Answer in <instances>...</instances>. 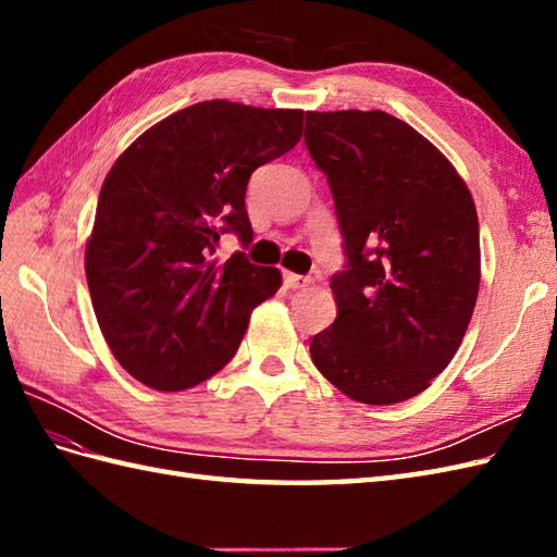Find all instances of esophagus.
<instances>
[{"mask_svg": "<svg viewBox=\"0 0 557 557\" xmlns=\"http://www.w3.org/2000/svg\"><path fill=\"white\" fill-rule=\"evenodd\" d=\"M311 285V277H304V275H297V272H285V287L289 289H304Z\"/></svg>", "mask_w": 557, "mask_h": 557, "instance_id": "1", "label": "esophagus"}]
</instances>
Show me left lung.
I'll return each mask as SVG.
<instances>
[{
	"label": "left lung",
	"mask_w": 557,
	"mask_h": 557,
	"mask_svg": "<svg viewBox=\"0 0 557 557\" xmlns=\"http://www.w3.org/2000/svg\"><path fill=\"white\" fill-rule=\"evenodd\" d=\"M304 140L347 253L330 280L337 318L311 339V359L347 397L397 405L447 369L474 313V198L429 138L387 112H306Z\"/></svg>",
	"instance_id": "1"
}]
</instances>
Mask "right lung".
Segmentation results:
<instances>
[{"label":"right lung","instance_id":"obj_1","mask_svg":"<svg viewBox=\"0 0 557 557\" xmlns=\"http://www.w3.org/2000/svg\"><path fill=\"white\" fill-rule=\"evenodd\" d=\"M301 110L196 102L150 126L100 188L86 277L114 359L136 381L180 393L215 375L258 304L282 285L277 268L234 253L210 260L220 234L251 244L248 176L301 138Z\"/></svg>","mask_w":557,"mask_h":557}]
</instances>
